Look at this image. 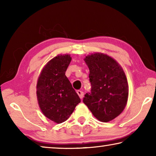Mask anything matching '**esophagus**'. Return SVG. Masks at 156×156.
Here are the masks:
<instances>
[{"instance_id":"1","label":"esophagus","mask_w":156,"mask_h":156,"mask_svg":"<svg viewBox=\"0 0 156 156\" xmlns=\"http://www.w3.org/2000/svg\"><path fill=\"white\" fill-rule=\"evenodd\" d=\"M77 94H78V95L79 96V97H80V99H82L83 98V96H84V93L82 91H80V90H78V91H77Z\"/></svg>"}]
</instances>
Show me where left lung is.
I'll return each instance as SVG.
<instances>
[{"instance_id":"left-lung-1","label":"left lung","mask_w":156,"mask_h":156,"mask_svg":"<svg viewBox=\"0 0 156 156\" xmlns=\"http://www.w3.org/2000/svg\"><path fill=\"white\" fill-rule=\"evenodd\" d=\"M89 69L90 94L83 98L94 117L102 122L115 118L127 103L129 85L122 67L103 53H94L84 58Z\"/></svg>"}]
</instances>
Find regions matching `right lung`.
<instances>
[{"label":"right lung","mask_w":156,"mask_h":156,"mask_svg":"<svg viewBox=\"0 0 156 156\" xmlns=\"http://www.w3.org/2000/svg\"><path fill=\"white\" fill-rule=\"evenodd\" d=\"M72 57L58 55L44 66L36 84V96L43 115L58 124L67 120L80 99L65 76Z\"/></svg>","instance_id":"obj_1"}]
</instances>
